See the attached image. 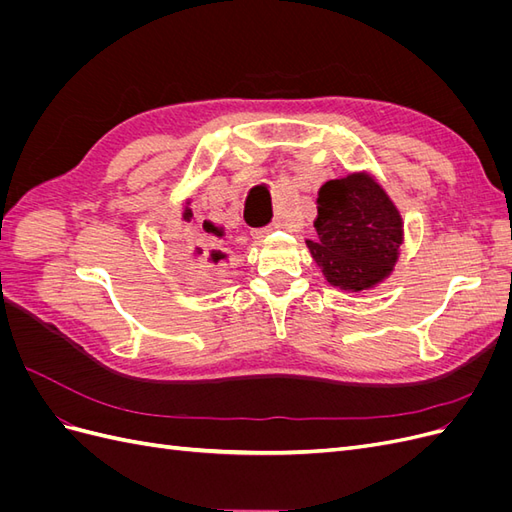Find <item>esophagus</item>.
I'll list each match as a JSON object with an SVG mask.
<instances>
[{
  "instance_id": "esophagus-1",
  "label": "esophagus",
  "mask_w": 512,
  "mask_h": 512,
  "mask_svg": "<svg viewBox=\"0 0 512 512\" xmlns=\"http://www.w3.org/2000/svg\"><path fill=\"white\" fill-rule=\"evenodd\" d=\"M277 228H284V222L282 220H275L271 226H267V228H258V230H254L252 235H254V239H262V237H267L269 232H273V230H277Z\"/></svg>"
}]
</instances>
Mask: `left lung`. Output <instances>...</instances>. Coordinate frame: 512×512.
I'll return each instance as SVG.
<instances>
[{
	"label": "left lung",
	"mask_w": 512,
	"mask_h": 512,
	"mask_svg": "<svg viewBox=\"0 0 512 512\" xmlns=\"http://www.w3.org/2000/svg\"><path fill=\"white\" fill-rule=\"evenodd\" d=\"M316 239L307 241L327 282L365 290L389 275L401 245V218L369 175L327 181L318 192Z\"/></svg>",
	"instance_id": "obj_1"
}]
</instances>
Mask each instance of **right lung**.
<instances>
[{
  "label": "right lung",
  "instance_id": "1",
  "mask_svg": "<svg viewBox=\"0 0 512 512\" xmlns=\"http://www.w3.org/2000/svg\"><path fill=\"white\" fill-rule=\"evenodd\" d=\"M183 220H185V222H190V220H192V211H190V209H185V211H183ZM203 230H205V232H215V235H218V228H215V226H213V224H209V222H205V224H203ZM198 254H205V250H198ZM211 258H213V260H218V254H213Z\"/></svg>",
  "mask_w": 512,
  "mask_h": 512
}]
</instances>
